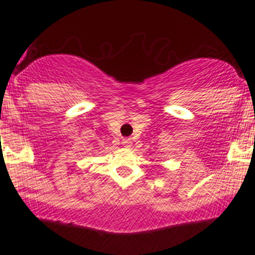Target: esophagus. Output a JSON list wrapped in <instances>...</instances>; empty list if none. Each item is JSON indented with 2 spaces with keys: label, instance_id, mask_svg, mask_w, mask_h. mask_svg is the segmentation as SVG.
<instances>
[{
  "label": "esophagus",
  "instance_id": "1",
  "mask_svg": "<svg viewBox=\"0 0 255 255\" xmlns=\"http://www.w3.org/2000/svg\"><path fill=\"white\" fill-rule=\"evenodd\" d=\"M122 145H124V147H126V148L131 147L130 138H124V140H122Z\"/></svg>",
  "mask_w": 255,
  "mask_h": 255
}]
</instances>
